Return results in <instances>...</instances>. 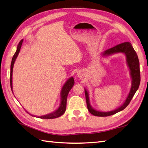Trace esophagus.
Here are the masks:
<instances>
[{
    "instance_id": "1",
    "label": "esophagus",
    "mask_w": 148,
    "mask_h": 148,
    "mask_svg": "<svg viewBox=\"0 0 148 148\" xmlns=\"http://www.w3.org/2000/svg\"><path fill=\"white\" fill-rule=\"evenodd\" d=\"M82 72H79L78 73V77H79V78H82L83 77V74L82 73H81Z\"/></svg>"
}]
</instances>
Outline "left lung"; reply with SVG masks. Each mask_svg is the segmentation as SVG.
<instances>
[{
  "mask_svg": "<svg viewBox=\"0 0 148 148\" xmlns=\"http://www.w3.org/2000/svg\"><path fill=\"white\" fill-rule=\"evenodd\" d=\"M117 53H122L126 57V62L127 66L129 69L130 74L132 78V86L130 90L128 93L126 99L123 102V104L119 107L117 109L114 110L109 112H102L97 110L94 109L91 106L89 101V92L86 88H84L85 96H86V101L87 104V107L89 112L95 116L97 117H107L114 115L116 113L123 110L126 108L131 101L133 96L138 90L140 83V62H139L138 57L135 51L131 44L128 42H125L119 45L107 49L104 52L101 53L102 57H109L111 55L115 54Z\"/></svg>",
  "mask_w": 148,
  "mask_h": 148,
  "instance_id": "1",
  "label": "left lung"
}]
</instances>
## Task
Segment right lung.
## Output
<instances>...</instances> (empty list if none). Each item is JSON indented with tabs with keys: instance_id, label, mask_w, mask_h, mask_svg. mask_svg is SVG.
I'll return each mask as SVG.
<instances>
[{
	"instance_id": "1",
	"label": "right lung",
	"mask_w": 148,
	"mask_h": 148,
	"mask_svg": "<svg viewBox=\"0 0 148 148\" xmlns=\"http://www.w3.org/2000/svg\"><path fill=\"white\" fill-rule=\"evenodd\" d=\"M23 39H21L18 45L17 46L16 51L15 53V54L13 55L12 62H11V65H10V87L12 92L13 91V86H12V74H13V65H14L15 62L16 60V59L17 58L18 56V53L20 52V49L21 47L22 43H23ZM75 82H74V79L73 77H70L67 79V81L64 83L63 85V86L62 88L61 91H60V106L58 107V109H56L55 111L52 112L48 114L44 115H41V116H36L33 115L32 114H30L29 112H28L26 110V112L29 115H31L33 117H38L40 119H56L57 117H60L61 115H63L66 110V99H67V96H68L69 92L71 90V89L73 88V85H74Z\"/></svg>"
}]
</instances>
